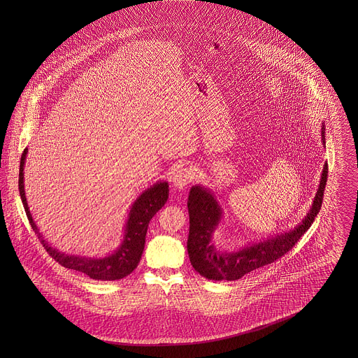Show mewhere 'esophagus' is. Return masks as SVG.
<instances>
[{
	"mask_svg": "<svg viewBox=\"0 0 358 358\" xmlns=\"http://www.w3.org/2000/svg\"><path fill=\"white\" fill-rule=\"evenodd\" d=\"M194 180V173L189 168H181L174 173L171 178V185L177 190H184Z\"/></svg>",
	"mask_w": 358,
	"mask_h": 358,
	"instance_id": "obj_1",
	"label": "esophagus"
}]
</instances>
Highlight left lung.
<instances>
[{
    "mask_svg": "<svg viewBox=\"0 0 358 358\" xmlns=\"http://www.w3.org/2000/svg\"><path fill=\"white\" fill-rule=\"evenodd\" d=\"M322 143L324 145V124H322ZM327 181V162L324 165L321 181L314 201L305 219L294 229L275 235L263 241L248 244L234 252H224L213 245V234L222 219V209L212 190L194 185L189 192V236L187 254L193 268L210 280H238L245 273L271 264L287 254L311 227L320 213Z\"/></svg>",
    "mask_w": 358,
    "mask_h": 358,
    "instance_id": "left-lung-1",
    "label": "left lung"
}]
</instances>
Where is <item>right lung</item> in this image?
<instances>
[{
    "label": "right lung",
    "mask_w": 358,
    "mask_h": 358,
    "mask_svg": "<svg viewBox=\"0 0 358 358\" xmlns=\"http://www.w3.org/2000/svg\"><path fill=\"white\" fill-rule=\"evenodd\" d=\"M28 149L24 150L20 161L18 174V189L21 201L24 205L28 220L34 228V234L41 241L47 252L63 267L83 273L95 280H118L133 273L141 260L145 248V238L149 222L154 215L165 205L169 197V185L166 181L155 182L141 193V196L131 205L129 217L124 225V235L120 247L108 255L103 257H88V256L69 255L53 248L51 244L40 234L32 213L29 210L28 201L24 189V165Z\"/></svg>",
    "instance_id": "1"
}]
</instances>
